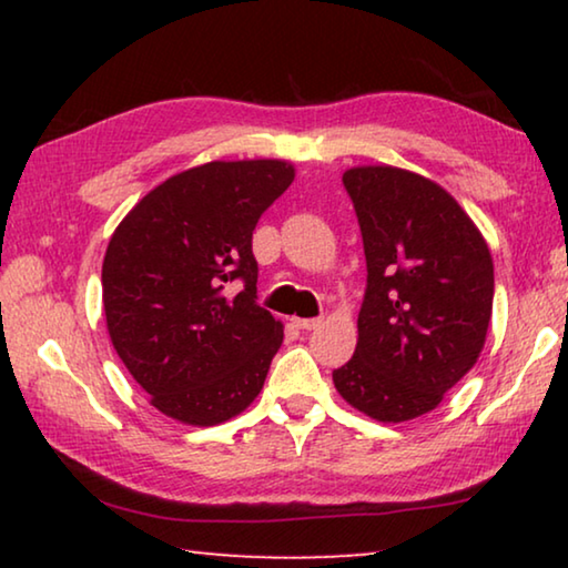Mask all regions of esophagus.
<instances>
[{"mask_svg": "<svg viewBox=\"0 0 568 568\" xmlns=\"http://www.w3.org/2000/svg\"><path fill=\"white\" fill-rule=\"evenodd\" d=\"M323 321L321 318H295V325L301 331H315Z\"/></svg>", "mask_w": 568, "mask_h": 568, "instance_id": "esophagus-1", "label": "esophagus"}]
</instances>
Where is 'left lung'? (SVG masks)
<instances>
[{
    "instance_id": "1",
    "label": "left lung",
    "mask_w": 568,
    "mask_h": 568,
    "mask_svg": "<svg viewBox=\"0 0 568 568\" xmlns=\"http://www.w3.org/2000/svg\"><path fill=\"white\" fill-rule=\"evenodd\" d=\"M358 215L368 285L353 358L333 371L365 416L400 423L434 410L474 368L494 307V261L464 207L434 180L390 165L343 172Z\"/></svg>"
}]
</instances>
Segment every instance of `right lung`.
<instances>
[{
    "label": "right lung",
    "instance_id": "1",
    "mask_svg": "<svg viewBox=\"0 0 568 568\" xmlns=\"http://www.w3.org/2000/svg\"><path fill=\"white\" fill-rule=\"evenodd\" d=\"M293 178L285 160L207 162L150 190L112 233L102 263L110 338L165 416L217 426L261 393L283 323L255 303L253 230Z\"/></svg>",
    "mask_w": 568,
    "mask_h": 568
}]
</instances>
